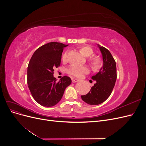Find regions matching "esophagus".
<instances>
[{"mask_svg":"<svg viewBox=\"0 0 146 146\" xmlns=\"http://www.w3.org/2000/svg\"><path fill=\"white\" fill-rule=\"evenodd\" d=\"M78 81H79V80H78V79H77V78H73L72 80V83H76V82H77Z\"/></svg>","mask_w":146,"mask_h":146,"instance_id":"esophagus-1","label":"esophagus"}]
</instances>
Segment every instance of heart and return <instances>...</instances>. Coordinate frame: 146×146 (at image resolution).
Masks as SVG:
<instances>
[{
    "label": "heart",
    "mask_w": 146,
    "mask_h": 146,
    "mask_svg": "<svg viewBox=\"0 0 146 146\" xmlns=\"http://www.w3.org/2000/svg\"><path fill=\"white\" fill-rule=\"evenodd\" d=\"M80 51L86 57H89L93 54V50L90 46H83L80 48ZM62 60L65 61L67 60V52H64L62 55ZM90 62L94 68H98L101 65V60L98 57H92L90 59ZM89 70L86 66L71 65L68 68L67 72L72 76L80 77L83 74L88 72Z\"/></svg>",
    "instance_id": "b5f03b06"
}]
</instances>
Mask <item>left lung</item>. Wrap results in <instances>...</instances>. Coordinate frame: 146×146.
I'll use <instances>...</instances> for the list:
<instances>
[{"mask_svg": "<svg viewBox=\"0 0 146 146\" xmlns=\"http://www.w3.org/2000/svg\"><path fill=\"white\" fill-rule=\"evenodd\" d=\"M102 55L103 66L99 72L91 78L96 83L86 95L81 96L82 99L88 104L99 105L103 103L111 94L115 85L117 74L116 61L110 52L98 44Z\"/></svg>", "mask_w": 146, "mask_h": 146, "instance_id": "obj_1", "label": "left lung"}]
</instances>
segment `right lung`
Wrapping results in <instances>:
<instances>
[{"instance_id":"obj_1","label":"right lung","mask_w":146,"mask_h":146,"mask_svg":"<svg viewBox=\"0 0 146 146\" xmlns=\"http://www.w3.org/2000/svg\"><path fill=\"white\" fill-rule=\"evenodd\" d=\"M68 46L61 42H48L36 49L29 61V88L33 99L44 107L58 104L72 82L68 76H64L58 82L54 77V69L60 66L63 48Z\"/></svg>"}]
</instances>
